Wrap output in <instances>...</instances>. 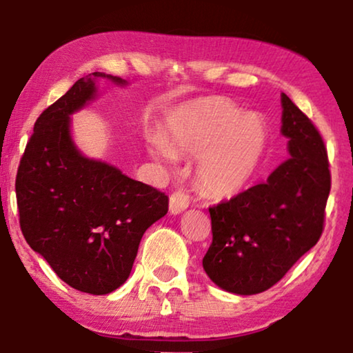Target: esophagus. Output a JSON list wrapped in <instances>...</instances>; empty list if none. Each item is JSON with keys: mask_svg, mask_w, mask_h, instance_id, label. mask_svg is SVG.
<instances>
[{"mask_svg": "<svg viewBox=\"0 0 353 353\" xmlns=\"http://www.w3.org/2000/svg\"><path fill=\"white\" fill-rule=\"evenodd\" d=\"M189 207V196L185 191H175L170 196V213L178 214Z\"/></svg>", "mask_w": 353, "mask_h": 353, "instance_id": "1", "label": "esophagus"}]
</instances>
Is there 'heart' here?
Returning a JSON list of instances; mask_svg holds the SVG:
<instances>
[{
  "label": "heart",
  "instance_id": "obj_1",
  "mask_svg": "<svg viewBox=\"0 0 353 353\" xmlns=\"http://www.w3.org/2000/svg\"><path fill=\"white\" fill-rule=\"evenodd\" d=\"M268 130L261 117L243 114L224 97H205L178 106L168 116L164 140L152 137L148 151L157 161L173 154L199 156L197 181L208 196L242 192L261 164Z\"/></svg>",
  "mask_w": 353,
  "mask_h": 353
}]
</instances>
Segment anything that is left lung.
<instances>
[{"instance_id":"1","label":"left lung","mask_w":353,"mask_h":353,"mask_svg":"<svg viewBox=\"0 0 353 353\" xmlns=\"http://www.w3.org/2000/svg\"><path fill=\"white\" fill-rule=\"evenodd\" d=\"M282 108L290 159L264 183L208 208L213 240L202 265L213 283L234 294L274 287L323 232L331 189L325 143L285 94Z\"/></svg>"}]
</instances>
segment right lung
I'll list each match as a JSON object with an SVG mask.
<instances>
[{
    "label": "right lung",
    "instance_id": "obj_1",
    "mask_svg": "<svg viewBox=\"0 0 353 353\" xmlns=\"http://www.w3.org/2000/svg\"><path fill=\"white\" fill-rule=\"evenodd\" d=\"M90 73L34 122L15 178L27 243L74 290L108 294L129 279L143 234L168 212V197L119 168L89 159L71 140L70 116L95 97Z\"/></svg>",
    "mask_w": 353,
    "mask_h": 353
}]
</instances>
